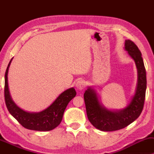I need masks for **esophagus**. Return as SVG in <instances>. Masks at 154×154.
<instances>
[{"label": "esophagus", "instance_id": "esophagus-1", "mask_svg": "<svg viewBox=\"0 0 154 154\" xmlns=\"http://www.w3.org/2000/svg\"><path fill=\"white\" fill-rule=\"evenodd\" d=\"M85 86V81H83V80H80V81H79L76 83H75V87L77 88V89H79L80 90L84 89Z\"/></svg>", "mask_w": 154, "mask_h": 154}]
</instances>
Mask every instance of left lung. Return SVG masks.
<instances>
[{
	"instance_id": "8db88e82",
	"label": "left lung",
	"mask_w": 154,
	"mask_h": 154,
	"mask_svg": "<svg viewBox=\"0 0 154 154\" xmlns=\"http://www.w3.org/2000/svg\"><path fill=\"white\" fill-rule=\"evenodd\" d=\"M125 49L133 59L137 69L138 81L136 92L125 109L110 111L100 104L95 91L88 88L84 93L86 112L90 123L102 131H115L129 125L142 113L146 89V75L142 53L134 42L126 40Z\"/></svg>"
}]
</instances>
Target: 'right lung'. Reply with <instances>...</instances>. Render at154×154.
Here are the masks:
<instances>
[{"mask_svg": "<svg viewBox=\"0 0 154 154\" xmlns=\"http://www.w3.org/2000/svg\"><path fill=\"white\" fill-rule=\"evenodd\" d=\"M12 60L6 69L5 74V104L8 110L12 116L26 129L36 131H50L60 125L63 114L69 102L76 95L73 88L65 90L54 100L52 104L45 110L38 113L26 112L18 107L10 97L8 83V69Z\"/></svg>", "mask_w": 154, "mask_h": 154, "instance_id": "right-lung-1", "label": "right lung"}]
</instances>
